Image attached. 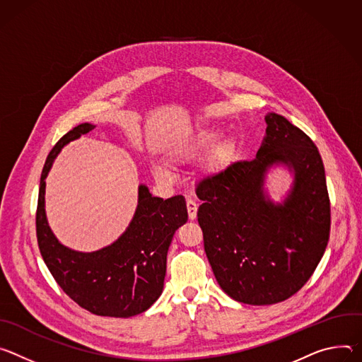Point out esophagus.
I'll return each instance as SVG.
<instances>
[{
	"label": "esophagus",
	"instance_id": "esophagus-1",
	"mask_svg": "<svg viewBox=\"0 0 362 362\" xmlns=\"http://www.w3.org/2000/svg\"><path fill=\"white\" fill-rule=\"evenodd\" d=\"M197 203L194 202V199L188 198L187 199V210H188V218L189 220H194L197 217Z\"/></svg>",
	"mask_w": 362,
	"mask_h": 362
}]
</instances>
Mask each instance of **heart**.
Here are the masks:
<instances>
[{
	"label": "heart",
	"mask_w": 362,
	"mask_h": 362,
	"mask_svg": "<svg viewBox=\"0 0 362 362\" xmlns=\"http://www.w3.org/2000/svg\"><path fill=\"white\" fill-rule=\"evenodd\" d=\"M220 138H221V132L218 129L203 131L197 136V139L192 144H189L188 146H185L184 149L177 152L175 156H177V159H191L202 152H206L210 148H213L220 141ZM234 152H235L234 142L231 139H223L214 148V151L210 156V167L213 170H218V168L227 165L233 159ZM152 174L158 180H170L171 178V171L164 165H153Z\"/></svg>",
	"instance_id": "1"
}]
</instances>
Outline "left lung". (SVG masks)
Instances as JSON below:
<instances>
[{
  "label": "left lung",
  "mask_w": 362,
  "mask_h": 362,
  "mask_svg": "<svg viewBox=\"0 0 362 362\" xmlns=\"http://www.w3.org/2000/svg\"><path fill=\"white\" fill-rule=\"evenodd\" d=\"M266 135L253 160L234 163L199 181L198 223L220 288L234 300L273 305L295 295L322 259L331 207L322 158L286 117L264 116ZM274 166L293 184L273 202L264 184Z\"/></svg>",
  "instance_id": "1"
}]
</instances>
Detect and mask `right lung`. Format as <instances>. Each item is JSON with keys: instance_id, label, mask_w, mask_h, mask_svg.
I'll list each match as a JSON object with an SVG mask.
<instances>
[{"instance_id": "add662e5", "label": "right lung", "mask_w": 362, "mask_h": 362, "mask_svg": "<svg viewBox=\"0 0 362 362\" xmlns=\"http://www.w3.org/2000/svg\"><path fill=\"white\" fill-rule=\"evenodd\" d=\"M82 124L67 132L49 153L40 178L35 230L40 253L64 293L99 316L129 317L145 312L160 296L167 253L174 233L188 220L185 198L152 197L138 187V206L127 230L96 252H77L62 245L46 216V178L62 148L93 131Z\"/></svg>"}]
</instances>
